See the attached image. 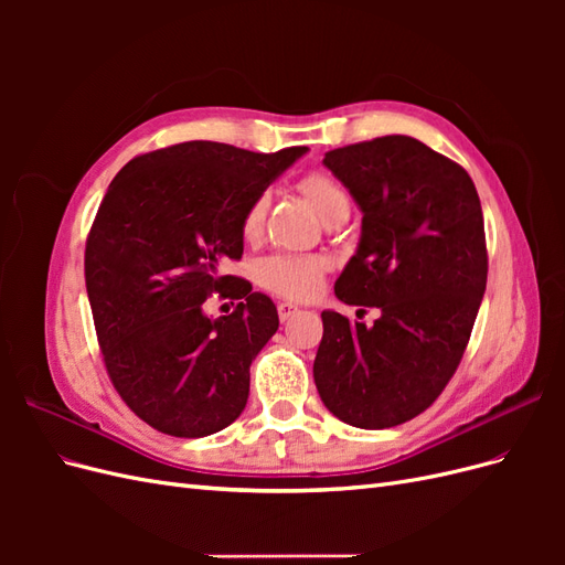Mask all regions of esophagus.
Masks as SVG:
<instances>
[{"instance_id":"1","label":"esophagus","mask_w":565,"mask_h":565,"mask_svg":"<svg viewBox=\"0 0 565 565\" xmlns=\"http://www.w3.org/2000/svg\"><path fill=\"white\" fill-rule=\"evenodd\" d=\"M297 311H299V309H297L295 303H289V301H282V303H278V316H280V320H282V322H285V320H289V318H292Z\"/></svg>"}]
</instances>
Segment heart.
<instances>
[{
	"mask_svg": "<svg viewBox=\"0 0 565 565\" xmlns=\"http://www.w3.org/2000/svg\"><path fill=\"white\" fill-rule=\"evenodd\" d=\"M297 188L311 202V207L324 218L349 216L351 200L337 179L324 172H309L297 181ZM268 212V193H259L249 204L241 221V233L245 241H256L262 235ZM328 264L313 254H273L256 264V280L282 297L309 299L322 287Z\"/></svg>",
	"mask_w": 565,
	"mask_h": 565,
	"instance_id": "1",
	"label": "heart"
}]
</instances>
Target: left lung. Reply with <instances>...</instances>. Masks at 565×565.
<instances>
[{"mask_svg": "<svg viewBox=\"0 0 565 565\" xmlns=\"http://www.w3.org/2000/svg\"><path fill=\"white\" fill-rule=\"evenodd\" d=\"M363 212L361 243L334 282L372 328L322 311L313 380L324 407L358 429H388L429 407L465 355L488 280L481 200L450 158L409 136L324 152Z\"/></svg>", "mask_w": 565, "mask_h": 565, "instance_id": "1", "label": "left lung"}]
</instances>
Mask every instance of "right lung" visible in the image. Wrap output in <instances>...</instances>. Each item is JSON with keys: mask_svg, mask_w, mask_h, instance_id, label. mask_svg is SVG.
<instances>
[{"mask_svg": "<svg viewBox=\"0 0 565 565\" xmlns=\"http://www.w3.org/2000/svg\"><path fill=\"white\" fill-rule=\"evenodd\" d=\"M303 152L185 141L134 158L108 185L84 280L108 377L152 429L202 438L245 409L249 365L280 320L266 295L218 266L243 256L247 204ZM214 291L244 301L212 321L203 301Z\"/></svg>", "mask_w": 565, "mask_h": 565, "instance_id": "right-lung-1", "label": "right lung"}]
</instances>
